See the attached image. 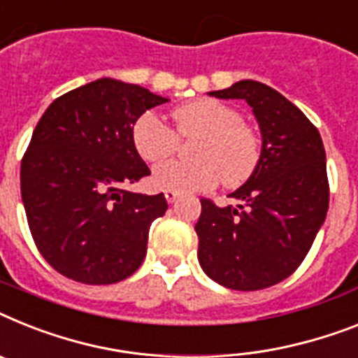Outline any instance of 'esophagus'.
Instances as JSON below:
<instances>
[{
	"instance_id": "1",
	"label": "esophagus",
	"mask_w": 358,
	"mask_h": 358,
	"mask_svg": "<svg viewBox=\"0 0 358 358\" xmlns=\"http://www.w3.org/2000/svg\"><path fill=\"white\" fill-rule=\"evenodd\" d=\"M178 198H180L178 193H174V191H165V200H167L169 203H174Z\"/></svg>"
}]
</instances>
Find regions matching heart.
<instances>
[{"label":"heart","mask_w":358,"mask_h":358,"mask_svg":"<svg viewBox=\"0 0 358 358\" xmlns=\"http://www.w3.org/2000/svg\"><path fill=\"white\" fill-rule=\"evenodd\" d=\"M173 118L180 136L196 138L189 151L194 162L156 165L151 173L156 189L198 193L213 189L218 180L235 187L251 176L260 158V140L238 110L218 100H198L178 107ZM133 143L143 160L158 162L173 155L178 135L160 114L147 110L134 123Z\"/></svg>","instance_id":"1"}]
</instances>
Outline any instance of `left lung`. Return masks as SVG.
<instances>
[{
    "mask_svg": "<svg viewBox=\"0 0 358 358\" xmlns=\"http://www.w3.org/2000/svg\"><path fill=\"white\" fill-rule=\"evenodd\" d=\"M209 96L245 100L262 134L260 158L242 187L238 206L202 200L198 262L209 278L236 291L275 286L308 255L329 206L326 151L306 114L271 87L236 82Z\"/></svg>",
    "mask_w": 358,
    "mask_h": 358,
    "instance_id": "1",
    "label": "left lung"
}]
</instances>
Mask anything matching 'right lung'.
I'll use <instances>...</instances> for the list:
<instances>
[{
	"mask_svg": "<svg viewBox=\"0 0 358 358\" xmlns=\"http://www.w3.org/2000/svg\"><path fill=\"white\" fill-rule=\"evenodd\" d=\"M169 101L113 78L78 87L47 107L21 160V200L40 253L82 284H116L142 266L164 193L125 191L151 174L133 143L145 110Z\"/></svg>",
	"mask_w": 358,
	"mask_h": 358,
	"instance_id": "obj_1",
	"label": "right lung"
}]
</instances>
